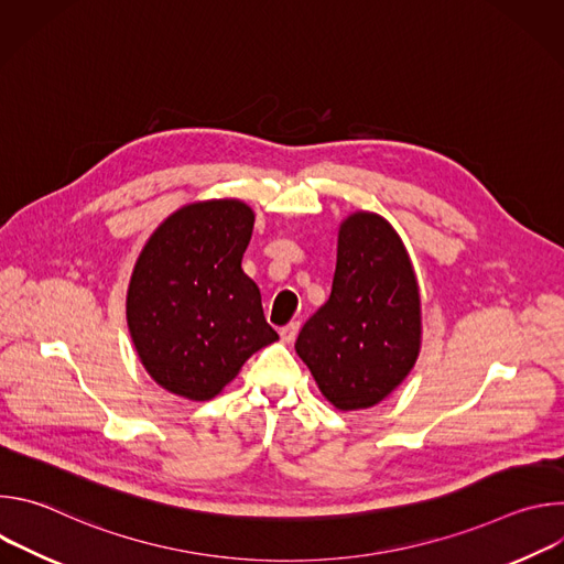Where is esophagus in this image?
Here are the masks:
<instances>
[{"mask_svg": "<svg viewBox=\"0 0 564 564\" xmlns=\"http://www.w3.org/2000/svg\"><path fill=\"white\" fill-rule=\"evenodd\" d=\"M296 333H299V321H292V324H288L285 328H281V341L283 344H292L294 341V337H296Z\"/></svg>", "mask_w": 564, "mask_h": 564, "instance_id": "esophagus-1", "label": "esophagus"}]
</instances>
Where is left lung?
Masks as SVG:
<instances>
[{"label":"left lung","mask_w":564,"mask_h":564,"mask_svg":"<svg viewBox=\"0 0 564 564\" xmlns=\"http://www.w3.org/2000/svg\"><path fill=\"white\" fill-rule=\"evenodd\" d=\"M294 348L346 413L379 404L409 377L422 348V296L404 240L383 216L359 209L341 220L330 299Z\"/></svg>","instance_id":"1"}]
</instances>
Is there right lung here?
<instances>
[{"label": "right lung", "instance_id": "obj_1", "mask_svg": "<svg viewBox=\"0 0 564 564\" xmlns=\"http://www.w3.org/2000/svg\"><path fill=\"white\" fill-rule=\"evenodd\" d=\"M254 212L238 198L183 205L144 243L127 290V326L149 377L207 401L279 335L240 261Z\"/></svg>", "mask_w": 564, "mask_h": 564}]
</instances>
